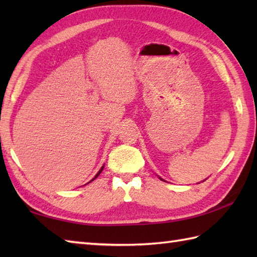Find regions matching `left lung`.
I'll return each instance as SVG.
<instances>
[{
	"label": "left lung",
	"mask_w": 257,
	"mask_h": 257,
	"mask_svg": "<svg viewBox=\"0 0 257 257\" xmlns=\"http://www.w3.org/2000/svg\"><path fill=\"white\" fill-rule=\"evenodd\" d=\"M159 178H160V177H159ZM160 180H163V179H161V178H160Z\"/></svg>",
	"instance_id": "obj_1"
}]
</instances>
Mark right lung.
I'll return each instance as SVG.
<instances>
[{
    "label": "right lung",
    "mask_w": 257,
    "mask_h": 257,
    "mask_svg": "<svg viewBox=\"0 0 257 257\" xmlns=\"http://www.w3.org/2000/svg\"><path fill=\"white\" fill-rule=\"evenodd\" d=\"M102 169H103V166H102V167H101V168H100V170H99V171H98V172H97V174H96V176H95V178H92V179H91V180H90V181H94V180H95V179H96V178H97V177H98V176H99V174H100V173H101V171H102ZM90 181H89V182H90ZM89 182H88V183H89Z\"/></svg>",
    "instance_id": "1"
}]
</instances>
